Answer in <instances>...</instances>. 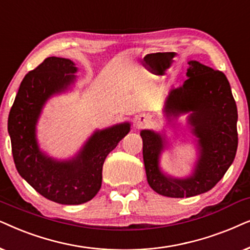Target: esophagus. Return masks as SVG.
<instances>
[{
	"instance_id": "obj_1",
	"label": "esophagus",
	"mask_w": 250,
	"mask_h": 250,
	"mask_svg": "<svg viewBox=\"0 0 250 250\" xmlns=\"http://www.w3.org/2000/svg\"><path fill=\"white\" fill-rule=\"evenodd\" d=\"M149 122H151V116L147 114H139L136 116L134 121L136 128L145 127V125H147Z\"/></svg>"
}]
</instances>
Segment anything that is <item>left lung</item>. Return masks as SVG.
Returning <instances> with one entry per match:
<instances>
[{
    "label": "left lung",
    "instance_id": "8db88e82",
    "mask_svg": "<svg viewBox=\"0 0 250 250\" xmlns=\"http://www.w3.org/2000/svg\"><path fill=\"white\" fill-rule=\"evenodd\" d=\"M188 79L171 89L164 112L168 116L189 113L188 123L197 137L198 160L192 175L175 178L162 172L160 155L165 136L142 130L146 177L153 191L169 198H189L208 192L223 178L238 148V111L225 74L197 61H189Z\"/></svg>",
    "mask_w": 250,
    "mask_h": 250
}]
</instances>
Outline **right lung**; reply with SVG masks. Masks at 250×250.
I'll return each mask as SVG.
<instances>
[{"label":"right lung","mask_w":250,"mask_h":250,"mask_svg":"<svg viewBox=\"0 0 250 250\" xmlns=\"http://www.w3.org/2000/svg\"><path fill=\"white\" fill-rule=\"evenodd\" d=\"M75 64L49 57L26 74L9 113L8 131L19 175L43 197L62 205L90 201L102 186L103 165L108 153L130 131L125 122L96 130L74 158H50L40 149L36 125L46 101L74 83Z\"/></svg>","instance_id":"right-lung-1"}]
</instances>
